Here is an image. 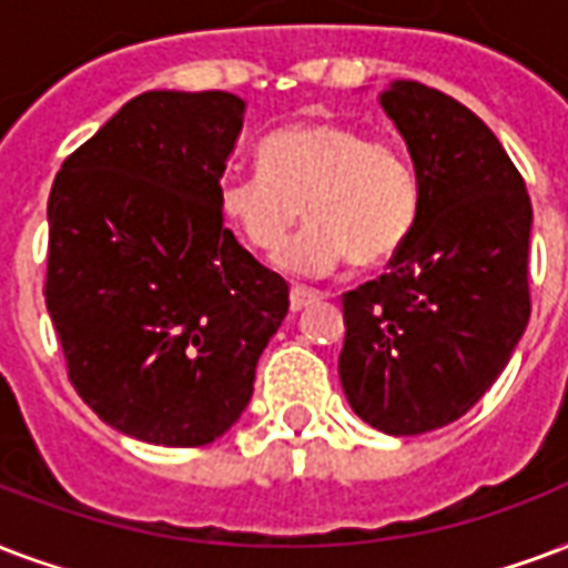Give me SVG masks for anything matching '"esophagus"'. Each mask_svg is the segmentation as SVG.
Wrapping results in <instances>:
<instances>
[{
	"label": "esophagus",
	"mask_w": 568,
	"mask_h": 568,
	"mask_svg": "<svg viewBox=\"0 0 568 568\" xmlns=\"http://www.w3.org/2000/svg\"><path fill=\"white\" fill-rule=\"evenodd\" d=\"M322 297V292H315V288H303V285H294L292 294H288V306H292V313H301L306 310L310 303H315Z\"/></svg>",
	"instance_id": "1"
}]
</instances>
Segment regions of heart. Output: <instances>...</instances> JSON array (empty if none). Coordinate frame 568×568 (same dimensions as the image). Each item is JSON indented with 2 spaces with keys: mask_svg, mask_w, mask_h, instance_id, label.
I'll use <instances>...</instances> for the list:
<instances>
[{
  "mask_svg": "<svg viewBox=\"0 0 568 568\" xmlns=\"http://www.w3.org/2000/svg\"><path fill=\"white\" fill-rule=\"evenodd\" d=\"M258 169L220 181V214L253 253L274 258L293 223L311 226L285 247L294 276L336 274L348 262L387 265L408 244L419 216L410 160L387 142L331 119L285 124L258 142Z\"/></svg>",
  "mask_w": 568,
  "mask_h": 568,
  "instance_id": "1",
  "label": "heart"
}]
</instances>
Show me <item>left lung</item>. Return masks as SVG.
Instances as JSON below:
<instances>
[{"instance_id": "1", "label": "left lung", "mask_w": 568, "mask_h": 568, "mask_svg": "<svg viewBox=\"0 0 568 568\" xmlns=\"http://www.w3.org/2000/svg\"><path fill=\"white\" fill-rule=\"evenodd\" d=\"M419 181V216L389 271L342 297L339 381L384 435L465 417L530 318L534 207L513 160L465 103L423 82L381 92Z\"/></svg>"}]
</instances>
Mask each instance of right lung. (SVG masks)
<instances>
[{"label":"right lung","instance_id":"right-lung-1","mask_svg":"<svg viewBox=\"0 0 568 568\" xmlns=\"http://www.w3.org/2000/svg\"><path fill=\"white\" fill-rule=\"evenodd\" d=\"M244 112L229 92H145L50 190L47 310L82 402L128 438L226 435L288 313L285 280L237 244L216 202Z\"/></svg>","mask_w":568,"mask_h":568}]
</instances>
